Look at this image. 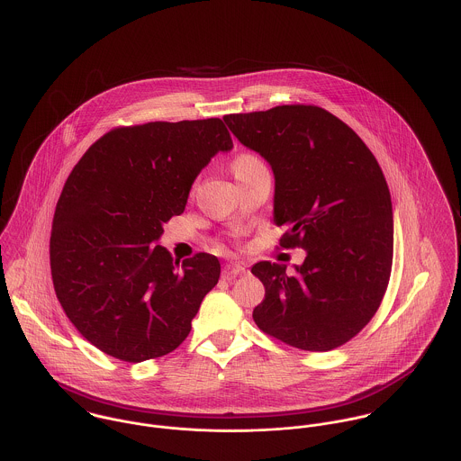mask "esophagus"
Instances as JSON below:
<instances>
[{
	"instance_id": "esophagus-1",
	"label": "esophagus",
	"mask_w": 461,
	"mask_h": 461,
	"mask_svg": "<svg viewBox=\"0 0 461 461\" xmlns=\"http://www.w3.org/2000/svg\"><path fill=\"white\" fill-rule=\"evenodd\" d=\"M247 271H249V267H247L245 264H227V267H225V271H223V278H232V276H238V275H245Z\"/></svg>"
}]
</instances>
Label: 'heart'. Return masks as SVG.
<instances>
[{
	"label": "heart",
	"mask_w": 461,
	"mask_h": 461,
	"mask_svg": "<svg viewBox=\"0 0 461 461\" xmlns=\"http://www.w3.org/2000/svg\"><path fill=\"white\" fill-rule=\"evenodd\" d=\"M259 165H263L258 158H254V156H250V154H243V156H240L234 163H232V170H234V174L236 176H240V174H243V172H247V170H250V168H256V167H259Z\"/></svg>",
	"instance_id": "obj_1"
}]
</instances>
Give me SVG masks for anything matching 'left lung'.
I'll list each match as a JSON object with an SVG mask.
<instances>
[{
  "mask_svg": "<svg viewBox=\"0 0 461 461\" xmlns=\"http://www.w3.org/2000/svg\"><path fill=\"white\" fill-rule=\"evenodd\" d=\"M223 121L273 170V221L287 229L280 247L307 252L293 275L284 264L252 266L266 289L256 325L305 351L342 346L376 314L393 269V202L376 158L318 106L285 104Z\"/></svg>",
  "mask_w": 461,
  "mask_h": 461,
  "instance_id": "left-lung-1",
  "label": "left lung"
}]
</instances>
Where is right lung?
<instances>
[{
  "label": "right lung",
  "instance_id": "add662e5",
  "mask_svg": "<svg viewBox=\"0 0 461 461\" xmlns=\"http://www.w3.org/2000/svg\"><path fill=\"white\" fill-rule=\"evenodd\" d=\"M230 149L220 119L149 122L106 132L72 168L53 218L51 276L70 323L106 355L136 364L188 337L220 261L179 264L156 241L200 170Z\"/></svg>",
  "mask_w": 461,
  "mask_h": 461
}]
</instances>
